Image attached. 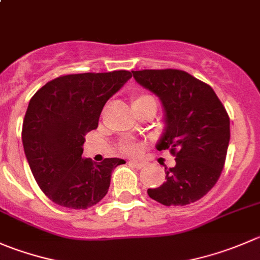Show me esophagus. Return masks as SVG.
Masks as SVG:
<instances>
[{"instance_id":"esophagus-1","label":"esophagus","mask_w":260,"mask_h":260,"mask_svg":"<svg viewBox=\"0 0 260 260\" xmlns=\"http://www.w3.org/2000/svg\"><path fill=\"white\" fill-rule=\"evenodd\" d=\"M129 162L132 164V165L135 166V168H137V169H142L143 166L146 165V162L143 160H136V158H135V160H131Z\"/></svg>"}]
</instances>
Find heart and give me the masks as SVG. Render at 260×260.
Masks as SVG:
<instances>
[{"mask_svg":"<svg viewBox=\"0 0 260 260\" xmlns=\"http://www.w3.org/2000/svg\"><path fill=\"white\" fill-rule=\"evenodd\" d=\"M147 104H156L155 99H153L152 96H150V95L137 94L132 98V107L135 110L138 109V108L145 107V105ZM119 148L120 151H123V152H135L138 147L135 145V143L127 142V141H125V142L120 143Z\"/></svg>","mask_w":260,"mask_h":260,"instance_id":"1","label":"heart"}]
</instances>
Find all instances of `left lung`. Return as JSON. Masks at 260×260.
<instances>
[{
  "label": "left lung",
  "instance_id": "obj_1",
  "mask_svg": "<svg viewBox=\"0 0 260 260\" xmlns=\"http://www.w3.org/2000/svg\"><path fill=\"white\" fill-rule=\"evenodd\" d=\"M136 81L160 99L165 129L156 148L170 150L175 166L165 168L150 198L164 206L201 200L217 183L230 142V118L210 85L180 70L132 71Z\"/></svg>",
  "mask_w": 260,
  "mask_h": 260
}]
</instances>
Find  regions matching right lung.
Returning a JSON list of instances; mask_svg holds the SVG:
<instances>
[{
	"label": "right lung",
	"mask_w": 260,
	"mask_h": 260,
	"mask_svg": "<svg viewBox=\"0 0 260 260\" xmlns=\"http://www.w3.org/2000/svg\"><path fill=\"white\" fill-rule=\"evenodd\" d=\"M132 77L129 71L77 74L47 82L30 99L22 145L43 193L57 205L86 210L105 197L113 169L124 160L100 164L82 157L85 136L95 129L105 103Z\"/></svg>",
	"instance_id": "obj_1"
}]
</instances>
